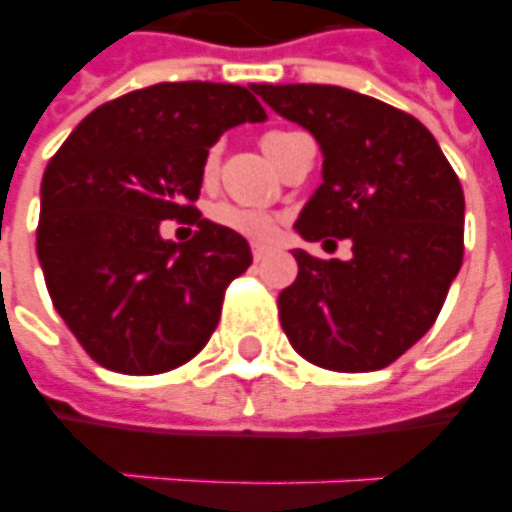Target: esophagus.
I'll return each instance as SVG.
<instances>
[{"mask_svg": "<svg viewBox=\"0 0 512 512\" xmlns=\"http://www.w3.org/2000/svg\"><path fill=\"white\" fill-rule=\"evenodd\" d=\"M250 253H253V259H256V262H262L264 256L270 253V245H264V242H253V245H250Z\"/></svg>", "mask_w": 512, "mask_h": 512, "instance_id": "esophagus-1", "label": "esophagus"}]
</instances>
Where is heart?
<instances>
[{"mask_svg": "<svg viewBox=\"0 0 512 512\" xmlns=\"http://www.w3.org/2000/svg\"><path fill=\"white\" fill-rule=\"evenodd\" d=\"M286 132H270L262 140L264 151L273 146L275 137H281ZM217 165V151H209V157L204 162V179H209L212 173H215ZM209 220L217 223L220 228H228V231H234L239 237L245 239H264L273 234L275 228V217L270 212H264V209H256V206H242L234 204V201H220L209 209Z\"/></svg>", "mask_w": 512, "mask_h": 512, "instance_id": "1", "label": "heart"}]
</instances>
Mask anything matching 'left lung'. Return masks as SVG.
I'll return each instance as SVG.
<instances>
[{
	"label": "left lung",
	"mask_w": 512,
	"mask_h": 512,
	"mask_svg": "<svg viewBox=\"0 0 512 512\" xmlns=\"http://www.w3.org/2000/svg\"><path fill=\"white\" fill-rule=\"evenodd\" d=\"M281 118L314 134L322 184L297 217L306 242L353 239V259L292 250L278 295L297 353L333 372L397 361L433 328L463 264V187L427 126L336 85H253Z\"/></svg>",
	"instance_id": "left-lung-1"
}]
</instances>
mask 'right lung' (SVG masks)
<instances>
[{
	"label": "right lung",
	"instance_id": "add662e5",
	"mask_svg": "<svg viewBox=\"0 0 512 512\" xmlns=\"http://www.w3.org/2000/svg\"><path fill=\"white\" fill-rule=\"evenodd\" d=\"M256 90L159 82L101 104L68 134L41 181L38 262L49 295L96 364L159 375L215 333L226 286L253 262L248 239L201 217L204 162L220 134L262 123ZM199 226L162 240V219Z\"/></svg>",
	"mask_w": 512,
	"mask_h": 512
}]
</instances>
